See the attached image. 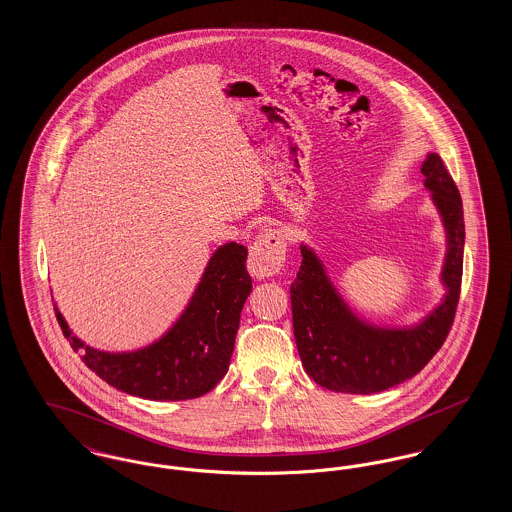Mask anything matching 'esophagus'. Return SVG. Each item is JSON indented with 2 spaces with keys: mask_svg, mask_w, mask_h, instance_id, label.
<instances>
[{
  "mask_svg": "<svg viewBox=\"0 0 512 512\" xmlns=\"http://www.w3.org/2000/svg\"><path fill=\"white\" fill-rule=\"evenodd\" d=\"M286 261V236L282 230L270 228L263 232L249 249L247 268L253 278L276 276Z\"/></svg>",
  "mask_w": 512,
  "mask_h": 512,
  "instance_id": "esophagus-1",
  "label": "esophagus"
}]
</instances>
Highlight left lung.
Segmentation results:
<instances>
[{"label": "left lung", "instance_id": "obj_1", "mask_svg": "<svg viewBox=\"0 0 512 512\" xmlns=\"http://www.w3.org/2000/svg\"><path fill=\"white\" fill-rule=\"evenodd\" d=\"M420 171L447 230L441 272L447 293L420 324L403 330L366 324L343 303L313 249L301 245L303 261L290 288L293 336L305 372L326 390H390L430 363L453 326L463 282V199L438 153H430Z\"/></svg>", "mask_w": 512, "mask_h": 512}]
</instances>
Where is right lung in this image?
Here are the masks:
<instances>
[{
    "instance_id": "obj_1",
    "label": "right lung",
    "mask_w": 512,
    "mask_h": 512,
    "mask_svg": "<svg viewBox=\"0 0 512 512\" xmlns=\"http://www.w3.org/2000/svg\"><path fill=\"white\" fill-rule=\"evenodd\" d=\"M245 261V245L219 247L182 317L161 340L132 353L92 349L74 336L53 305L55 317L84 365L109 386L151 401L195 399L213 390L228 372L240 313L251 293Z\"/></svg>"
}]
</instances>
